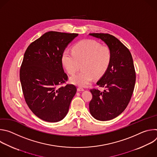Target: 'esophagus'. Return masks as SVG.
<instances>
[{
	"instance_id": "1",
	"label": "esophagus",
	"mask_w": 157,
	"mask_h": 157,
	"mask_svg": "<svg viewBox=\"0 0 157 157\" xmlns=\"http://www.w3.org/2000/svg\"><path fill=\"white\" fill-rule=\"evenodd\" d=\"M78 91H84V89L82 87H78Z\"/></svg>"
}]
</instances>
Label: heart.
I'll list each match as a JSON object with an SVG mask.
<instances>
[{
  "instance_id": "heart-1",
  "label": "heart",
  "mask_w": 157,
  "mask_h": 157,
  "mask_svg": "<svg viewBox=\"0 0 157 157\" xmlns=\"http://www.w3.org/2000/svg\"><path fill=\"white\" fill-rule=\"evenodd\" d=\"M112 51L107 45L93 40H83L75 44L73 52L65 50L62 63L69 74H74L82 63L81 72L70 78L72 84L86 86L94 77L98 78L104 75L112 59Z\"/></svg>"
}]
</instances>
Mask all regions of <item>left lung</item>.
<instances>
[{"mask_svg": "<svg viewBox=\"0 0 157 157\" xmlns=\"http://www.w3.org/2000/svg\"><path fill=\"white\" fill-rule=\"evenodd\" d=\"M104 41L112 51V59L106 72L97 82L104 91L91 89L93 98L89 110L96 119L106 121L119 116L125 109L135 87L136 75L129 50L114 36L108 33H90Z\"/></svg>", "mask_w": 157, "mask_h": 157, "instance_id": "8db88e82", "label": "left lung"}]
</instances>
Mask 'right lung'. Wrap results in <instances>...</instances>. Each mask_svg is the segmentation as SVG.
Here are the masks:
<instances>
[{
  "instance_id": "right-lung-1",
  "label": "right lung",
  "mask_w": 157,
  "mask_h": 157,
  "mask_svg": "<svg viewBox=\"0 0 157 157\" xmlns=\"http://www.w3.org/2000/svg\"><path fill=\"white\" fill-rule=\"evenodd\" d=\"M78 33L48 32L30 43L20 70L25 101L38 118L49 122L61 121L67 114L77 89L67 84L62 56Z\"/></svg>"
}]
</instances>
